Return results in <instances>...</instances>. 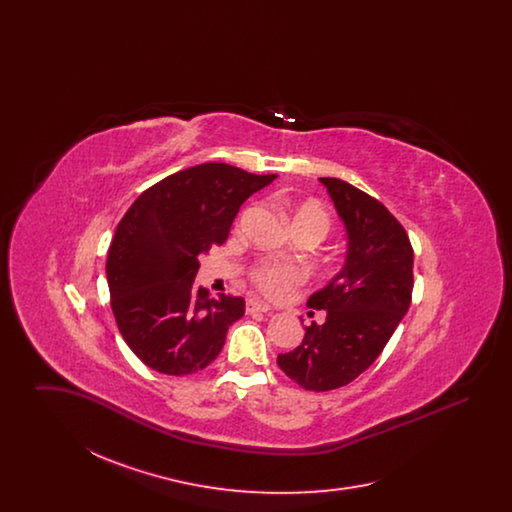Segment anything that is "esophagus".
<instances>
[{"label": "esophagus", "mask_w": 512, "mask_h": 512, "mask_svg": "<svg viewBox=\"0 0 512 512\" xmlns=\"http://www.w3.org/2000/svg\"><path fill=\"white\" fill-rule=\"evenodd\" d=\"M245 309H247V313H268L270 311L267 303H263L259 299H247V307Z\"/></svg>", "instance_id": "obj_1"}]
</instances>
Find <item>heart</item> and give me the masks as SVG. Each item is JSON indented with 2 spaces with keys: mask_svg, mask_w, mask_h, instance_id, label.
Masks as SVG:
<instances>
[{
  "mask_svg": "<svg viewBox=\"0 0 512 512\" xmlns=\"http://www.w3.org/2000/svg\"><path fill=\"white\" fill-rule=\"evenodd\" d=\"M286 209L292 213V224H309L317 228L318 232L326 234L328 230V217L326 211L313 201L293 203L286 201ZM253 284L268 297H282L293 290L295 286L303 284L305 272L303 268L293 263H280V261H263L251 270Z\"/></svg>",
  "mask_w": 512,
  "mask_h": 512,
  "instance_id": "b5f03b06",
  "label": "heart"
}]
</instances>
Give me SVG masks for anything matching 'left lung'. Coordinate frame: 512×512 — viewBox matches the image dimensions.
<instances>
[{"label":"left lung","mask_w":512,"mask_h":512,"mask_svg":"<svg viewBox=\"0 0 512 512\" xmlns=\"http://www.w3.org/2000/svg\"><path fill=\"white\" fill-rule=\"evenodd\" d=\"M345 224L347 255L340 272L307 301L326 311L322 324L278 366L309 391L353 382L372 365L407 315L413 295V245L405 228L374 197L340 178H320Z\"/></svg>","instance_id":"obj_1"}]
</instances>
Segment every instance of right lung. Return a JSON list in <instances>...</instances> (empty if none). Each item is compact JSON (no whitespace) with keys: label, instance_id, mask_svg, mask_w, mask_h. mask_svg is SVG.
<instances>
[{"label":"right lung","instance_id":"right-lung-1","mask_svg":"<svg viewBox=\"0 0 512 512\" xmlns=\"http://www.w3.org/2000/svg\"><path fill=\"white\" fill-rule=\"evenodd\" d=\"M274 178L203 163L163 178L130 205L105 270L117 326L144 365L184 376L217 359L245 301L197 288L199 257L226 242L242 203Z\"/></svg>","mask_w":512,"mask_h":512}]
</instances>
